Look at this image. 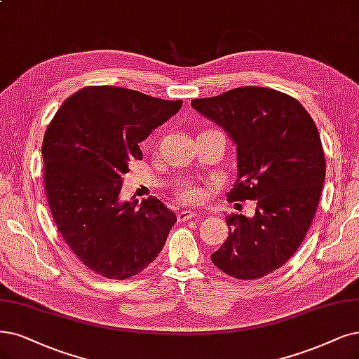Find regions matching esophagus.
I'll use <instances>...</instances> for the list:
<instances>
[{
    "mask_svg": "<svg viewBox=\"0 0 359 359\" xmlns=\"http://www.w3.org/2000/svg\"><path fill=\"white\" fill-rule=\"evenodd\" d=\"M195 217H198V215H195L194 211H191V210H183L177 215L179 222H187V220H191V219H195Z\"/></svg>",
    "mask_w": 359,
    "mask_h": 359,
    "instance_id": "obj_1",
    "label": "esophagus"
}]
</instances>
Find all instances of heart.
Returning <instances> with one entry per match:
<instances>
[{"label": "heart", "instance_id": "heart-1", "mask_svg": "<svg viewBox=\"0 0 359 359\" xmlns=\"http://www.w3.org/2000/svg\"><path fill=\"white\" fill-rule=\"evenodd\" d=\"M175 194L177 196V200H180L184 204H198L204 196V194L200 188L195 187V184H192V183H188V182L179 183L176 187Z\"/></svg>", "mask_w": 359, "mask_h": 359}]
</instances>
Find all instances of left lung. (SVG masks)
I'll return each instance as SVG.
<instances>
[{
  "label": "left lung",
  "mask_w": 359,
  "mask_h": 359,
  "mask_svg": "<svg viewBox=\"0 0 359 359\" xmlns=\"http://www.w3.org/2000/svg\"><path fill=\"white\" fill-rule=\"evenodd\" d=\"M192 106L236 143L238 177L228 200L257 201L255 217L226 216L229 235L211 262L236 280L266 276L296 253L320 204V133L297 99L273 88L238 87Z\"/></svg>",
  "instance_id": "obj_1"
}]
</instances>
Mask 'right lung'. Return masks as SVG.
<instances>
[{
  "label": "right lung",
  "instance_id": "obj_1",
  "mask_svg": "<svg viewBox=\"0 0 359 359\" xmlns=\"http://www.w3.org/2000/svg\"><path fill=\"white\" fill-rule=\"evenodd\" d=\"M182 100L90 86L66 99L43 140L50 213L72 253L109 280L142 272L163 250L176 215L155 196L118 200L139 143L177 114Z\"/></svg>",
  "mask_w": 359,
  "mask_h": 359
}]
</instances>
